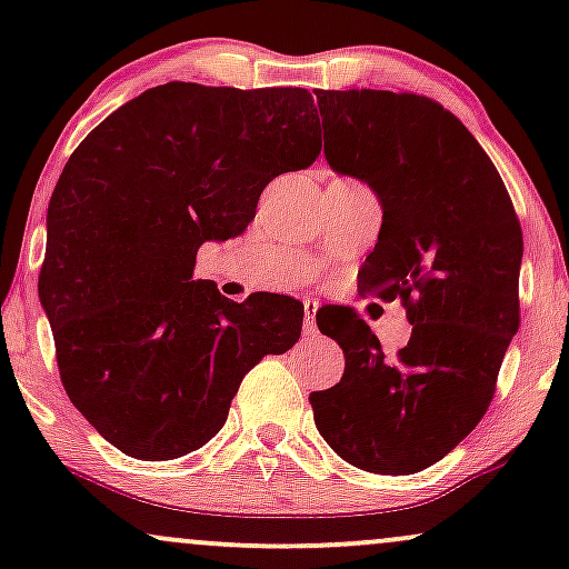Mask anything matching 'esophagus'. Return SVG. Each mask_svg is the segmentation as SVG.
Instances as JSON below:
<instances>
[{
  "label": "esophagus",
  "instance_id": "esophagus-1",
  "mask_svg": "<svg viewBox=\"0 0 569 569\" xmlns=\"http://www.w3.org/2000/svg\"><path fill=\"white\" fill-rule=\"evenodd\" d=\"M316 312H318V302H310V299H305V335L307 337H316L318 326H316Z\"/></svg>",
  "mask_w": 569,
  "mask_h": 569
}]
</instances>
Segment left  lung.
<instances>
[{"instance_id":"8db88e82","label":"left lung","mask_w":569,"mask_h":569,"mask_svg":"<svg viewBox=\"0 0 569 569\" xmlns=\"http://www.w3.org/2000/svg\"><path fill=\"white\" fill-rule=\"evenodd\" d=\"M316 96L326 162L382 202L358 283L401 299L411 323L388 361L348 307L318 318L345 352V375L310 393L316 428L361 471L417 473L452 452L492 401L519 329L521 227L498 168L441 103L390 90Z\"/></svg>"}]
</instances>
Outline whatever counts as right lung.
<instances>
[{
    "mask_svg": "<svg viewBox=\"0 0 569 569\" xmlns=\"http://www.w3.org/2000/svg\"><path fill=\"white\" fill-rule=\"evenodd\" d=\"M316 112L302 88L168 82L122 103L63 168L39 302L71 403L128 457L211 441L246 371L302 335L297 299L232 302L192 270L206 240L246 232L276 176L316 162Z\"/></svg>",
    "mask_w": 569,
    "mask_h": 569,
    "instance_id": "right-lung-1",
    "label": "right lung"
}]
</instances>
